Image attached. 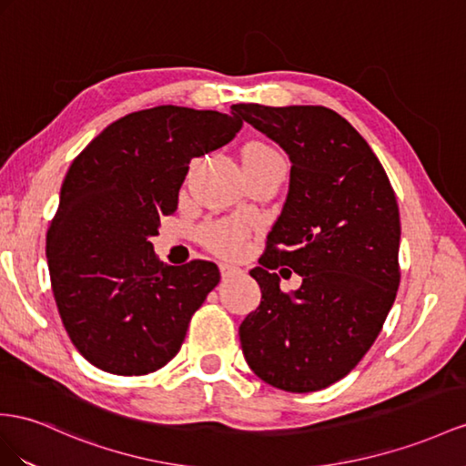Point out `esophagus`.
Listing matches in <instances>:
<instances>
[{"mask_svg": "<svg viewBox=\"0 0 466 466\" xmlns=\"http://www.w3.org/2000/svg\"><path fill=\"white\" fill-rule=\"evenodd\" d=\"M240 269H238L236 266H232V264H220V276L222 278H230V276H234V273H238Z\"/></svg>", "mask_w": 466, "mask_h": 466, "instance_id": "1", "label": "esophagus"}]
</instances>
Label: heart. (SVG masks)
I'll list each match as a JSON object with an SVG mask.
<instances>
[{
    "mask_svg": "<svg viewBox=\"0 0 466 466\" xmlns=\"http://www.w3.org/2000/svg\"><path fill=\"white\" fill-rule=\"evenodd\" d=\"M273 157H281V155L261 141H252L244 147V159H273ZM244 240H246V230L236 222L212 224L205 230V234H202V242H205L210 249H214V252L226 254V256L236 254L238 249L242 248Z\"/></svg>",
    "mask_w": 466,
    "mask_h": 466,
    "instance_id": "1",
    "label": "heart"
}]
</instances>
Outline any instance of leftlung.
I'll list each match as a JSON object with an SVG mask.
<instances>
[{"label": "left lung", "mask_w": 466, "mask_h": 466, "mask_svg": "<svg viewBox=\"0 0 466 466\" xmlns=\"http://www.w3.org/2000/svg\"><path fill=\"white\" fill-rule=\"evenodd\" d=\"M289 155V193L249 271L261 303L240 325L248 366L293 393L347 376L378 339L400 288V210L366 139L325 106L236 104ZM288 265L304 278L281 292ZM280 271L278 272L277 269ZM290 273V272H289Z\"/></svg>", "instance_id": "1"}]
</instances>
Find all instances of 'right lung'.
I'll list each match as a JSON object with an SVG mask.
<instances>
[{
	"label": "right lung",
	"mask_w": 466,
	"mask_h": 466,
	"mask_svg": "<svg viewBox=\"0 0 466 466\" xmlns=\"http://www.w3.org/2000/svg\"><path fill=\"white\" fill-rule=\"evenodd\" d=\"M236 112L157 106L119 117L70 165L46 232L63 325L90 364L117 376L163 368L217 288V264L165 266L151 238L177 210L193 157L232 141Z\"/></svg>",
	"instance_id": "1"
}]
</instances>
